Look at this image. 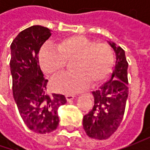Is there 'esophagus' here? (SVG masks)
<instances>
[{
	"label": "esophagus",
	"instance_id": "1",
	"mask_svg": "<svg viewBox=\"0 0 150 150\" xmlns=\"http://www.w3.org/2000/svg\"><path fill=\"white\" fill-rule=\"evenodd\" d=\"M74 97H75V96L70 95V94H69V95H66L67 101V102H71V101H72V99L74 98Z\"/></svg>",
	"mask_w": 150,
	"mask_h": 150
}]
</instances>
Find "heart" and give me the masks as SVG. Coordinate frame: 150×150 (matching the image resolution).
Here are the masks:
<instances>
[{
	"label": "heart",
	"instance_id": "1",
	"mask_svg": "<svg viewBox=\"0 0 150 150\" xmlns=\"http://www.w3.org/2000/svg\"><path fill=\"white\" fill-rule=\"evenodd\" d=\"M57 52L50 47L42 49L39 56L41 67L46 74L57 77L71 63V74L56 78L52 83L54 91L73 93L87 84L95 85L103 81L113 65V52L109 45L96 43L82 36L63 39L57 45Z\"/></svg>",
	"mask_w": 150,
	"mask_h": 150
}]
</instances>
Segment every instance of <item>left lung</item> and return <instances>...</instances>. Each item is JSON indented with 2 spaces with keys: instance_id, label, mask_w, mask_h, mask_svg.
I'll list each match as a JSON object with an SVG mask.
<instances>
[{
  "instance_id": "obj_1",
  "label": "left lung",
  "mask_w": 150,
  "mask_h": 150,
  "mask_svg": "<svg viewBox=\"0 0 150 150\" xmlns=\"http://www.w3.org/2000/svg\"><path fill=\"white\" fill-rule=\"evenodd\" d=\"M108 42L115 52V65L108 81L92 92L93 107L83 119L87 135L100 140L109 138L121 124L129 95V64L125 52L111 41Z\"/></svg>"
}]
</instances>
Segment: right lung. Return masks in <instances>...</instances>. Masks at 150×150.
Returning <instances> with one entry per match:
<instances>
[{"instance_id":"obj_1","label":"right lung","mask_w":150,"mask_h":150,"mask_svg":"<svg viewBox=\"0 0 150 150\" xmlns=\"http://www.w3.org/2000/svg\"><path fill=\"white\" fill-rule=\"evenodd\" d=\"M51 36L48 28L32 26L21 32L11 45L13 98L26 127L38 134H48L57 128V110L67 103L64 95L47 93L48 81L39 64V51Z\"/></svg>"}]
</instances>
